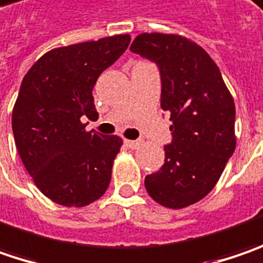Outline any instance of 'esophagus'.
Returning a JSON list of instances; mask_svg holds the SVG:
<instances>
[{
	"label": "esophagus",
	"mask_w": 263,
	"mask_h": 263,
	"mask_svg": "<svg viewBox=\"0 0 263 263\" xmlns=\"http://www.w3.org/2000/svg\"><path fill=\"white\" fill-rule=\"evenodd\" d=\"M125 145L129 147V148H137L140 145V141H135V140H125Z\"/></svg>",
	"instance_id": "esophagus-1"
}]
</instances>
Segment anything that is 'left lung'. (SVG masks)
<instances>
[{
    "mask_svg": "<svg viewBox=\"0 0 263 263\" xmlns=\"http://www.w3.org/2000/svg\"><path fill=\"white\" fill-rule=\"evenodd\" d=\"M132 52L160 73V106L171 115L165 163L144 185L159 204L181 209L208 196L235 150V106L209 54L178 35L141 33Z\"/></svg>",
    "mask_w": 263,
    "mask_h": 263,
    "instance_id": "8db88e82",
    "label": "left lung"
}]
</instances>
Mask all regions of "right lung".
Segmentation results:
<instances>
[{
	"label": "right lung",
	"mask_w": 263,
	"mask_h": 263,
	"mask_svg": "<svg viewBox=\"0 0 263 263\" xmlns=\"http://www.w3.org/2000/svg\"><path fill=\"white\" fill-rule=\"evenodd\" d=\"M131 42L116 35L44 54L22 81L11 126L20 159L52 201L82 208L109 187L122 138L85 131L97 116L92 88Z\"/></svg>",
	"instance_id": "add662e5"
}]
</instances>
